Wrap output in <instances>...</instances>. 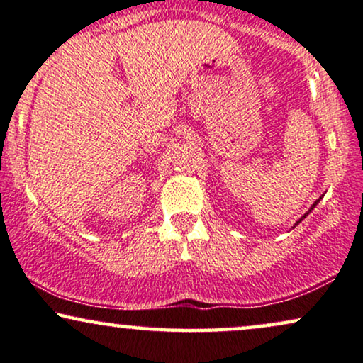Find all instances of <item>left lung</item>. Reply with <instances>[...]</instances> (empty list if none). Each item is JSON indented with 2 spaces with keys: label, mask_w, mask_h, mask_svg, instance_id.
Wrapping results in <instances>:
<instances>
[{
  "label": "left lung",
  "mask_w": 363,
  "mask_h": 363,
  "mask_svg": "<svg viewBox=\"0 0 363 363\" xmlns=\"http://www.w3.org/2000/svg\"><path fill=\"white\" fill-rule=\"evenodd\" d=\"M320 199H322V197H318V199H316V201H315V203H313V204H311V208H310V209H308V211H306V213H305V214H303V216H301V218H300V219H298V221H296V223H295V226H298V224H300V223H301V221H303V219H305V218H306V216H308V214H310V213H311V211H313V209H315V206H316V204H318V203H320ZM295 226H293V228H295Z\"/></svg>",
  "instance_id": "obj_1"
}]
</instances>
